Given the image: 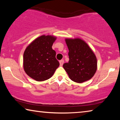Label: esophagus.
<instances>
[{
	"label": "esophagus",
	"mask_w": 120,
	"mask_h": 120,
	"mask_svg": "<svg viewBox=\"0 0 120 120\" xmlns=\"http://www.w3.org/2000/svg\"><path fill=\"white\" fill-rule=\"evenodd\" d=\"M59 62H60V66L61 67V66H62V65H63V64H64V60H60V61H59Z\"/></svg>",
	"instance_id": "obj_1"
}]
</instances>
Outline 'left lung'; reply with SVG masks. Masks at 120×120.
I'll return each mask as SVG.
<instances>
[{"label": "left lung", "instance_id": "8db88e82", "mask_svg": "<svg viewBox=\"0 0 120 120\" xmlns=\"http://www.w3.org/2000/svg\"><path fill=\"white\" fill-rule=\"evenodd\" d=\"M69 60L63 67L70 79L82 83L92 78L97 70V59L86 42L80 38H66Z\"/></svg>", "mask_w": 120, "mask_h": 120}]
</instances>
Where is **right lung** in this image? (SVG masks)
Listing matches in <instances>:
<instances>
[{"label":"right lung","mask_w":120,"mask_h":120,"mask_svg":"<svg viewBox=\"0 0 120 120\" xmlns=\"http://www.w3.org/2000/svg\"><path fill=\"white\" fill-rule=\"evenodd\" d=\"M56 38L42 35L28 45L23 55L24 69L28 76L38 82L50 78L59 66L52 46Z\"/></svg>","instance_id":"1"}]
</instances>
